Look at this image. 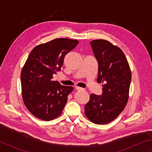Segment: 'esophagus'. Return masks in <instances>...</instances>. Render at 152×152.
<instances>
[{"label": "esophagus", "instance_id": "esophagus-1", "mask_svg": "<svg viewBox=\"0 0 152 152\" xmlns=\"http://www.w3.org/2000/svg\"><path fill=\"white\" fill-rule=\"evenodd\" d=\"M75 89L77 90V91H85V88H81V87H79V86H76L75 87Z\"/></svg>", "mask_w": 152, "mask_h": 152}]
</instances>
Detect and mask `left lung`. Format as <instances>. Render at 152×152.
<instances>
[{
	"mask_svg": "<svg viewBox=\"0 0 152 152\" xmlns=\"http://www.w3.org/2000/svg\"><path fill=\"white\" fill-rule=\"evenodd\" d=\"M91 45L98 62V83L102 94H91L85 105V115L98 125L110 123L125 109L129 100L131 71L121 49L104 39L94 40Z\"/></svg>",
	"mask_w": 152,
	"mask_h": 152,
	"instance_id": "8db88e82",
	"label": "left lung"
}]
</instances>
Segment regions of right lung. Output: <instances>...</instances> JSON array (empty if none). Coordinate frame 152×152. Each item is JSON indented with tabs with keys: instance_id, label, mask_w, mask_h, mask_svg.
<instances>
[{
	"instance_id": "1",
	"label": "right lung",
	"mask_w": 152,
	"mask_h": 152,
	"mask_svg": "<svg viewBox=\"0 0 152 152\" xmlns=\"http://www.w3.org/2000/svg\"><path fill=\"white\" fill-rule=\"evenodd\" d=\"M79 44L77 40L56 39L35 46L21 72L23 103L33 115L48 121L61 115L73 86L52 80L61 70L66 55Z\"/></svg>"
}]
</instances>
